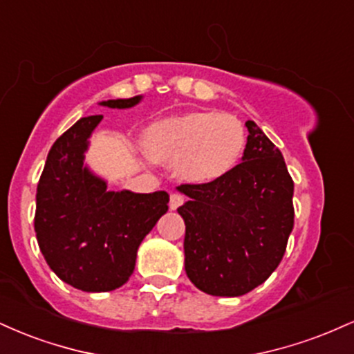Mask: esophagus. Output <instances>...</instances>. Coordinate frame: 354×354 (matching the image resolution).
<instances>
[{
    "label": "esophagus",
    "mask_w": 354,
    "mask_h": 354,
    "mask_svg": "<svg viewBox=\"0 0 354 354\" xmlns=\"http://www.w3.org/2000/svg\"><path fill=\"white\" fill-rule=\"evenodd\" d=\"M183 201H185V198H183L181 194L173 193L171 196H169V209H171V211L178 209L183 205Z\"/></svg>",
    "instance_id": "obj_1"
}]
</instances>
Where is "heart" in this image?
<instances>
[{"label":"heart","instance_id":"b5f03b06","mask_svg":"<svg viewBox=\"0 0 354 354\" xmlns=\"http://www.w3.org/2000/svg\"><path fill=\"white\" fill-rule=\"evenodd\" d=\"M146 154L174 166L186 181L206 185L236 169L246 133L236 118L218 111H189L156 121L143 136Z\"/></svg>","mask_w":354,"mask_h":354}]
</instances>
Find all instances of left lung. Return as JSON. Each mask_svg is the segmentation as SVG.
<instances>
[{
    "instance_id": "1",
    "label": "left lung",
    "mask_w": 354,
    "mask_h": 354,
    "mask_svg": "<svg viewBox=\"0 0 354 354\" xmlns=\"http://www.w3.org/2000/svg\"><path fill=\"white\" fill-rule=\"evenodd\" d=\"M241 163L223 180L181 185L189 198L185 219V270L189 281L213 296H241L278 268L293 230L295 185L281 151L246 121Z\"/></svg>"
}]
</instances>
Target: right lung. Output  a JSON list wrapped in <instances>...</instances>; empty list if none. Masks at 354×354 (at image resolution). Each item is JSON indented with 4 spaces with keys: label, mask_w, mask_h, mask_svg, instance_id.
I'll list each match as a JSON object with an SVG mask.
<instances>
[{
    "label": "right lung",
    "mask_w": 354,
    "mask_h": 354,
    "mask_svg": "<svg viewBox=\"0 0 354 354\" xmlns=\"http://www.w3.org/2000/svg\"><path fill=\"white\" fill-rule=\"evenodd\" d=\"M143 96L101 101L126 109ZM103 115L81 118L48 153L36 193L35 231L39 250L59 279L86 293L123 286L133 274L138 248L168 211L166 191H109L86 161L89 138Z\"/></svg>",
    "instance_id": "add662e5"
}]
</instances>
